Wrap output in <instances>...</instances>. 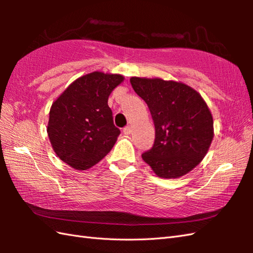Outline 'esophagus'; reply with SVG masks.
Returning <instances> with one entry per match:
<instances>
[{
  "instance_id": "34e87169",
  "label": "esophagus",
  "mask_w": 253,
  "mask_h": 253,
  "mask_svg": "<svg viewBox=\"0 0 253 253\" xmlns=\"http://www.w3.org/2000/svg\"><path fill=\"white\" fill-rule=\"evenodd\" d=\"M123 132L125 133V135H130V133H131V127L130 126H126L123 129Z\"/></svg>"
}]
</instances>
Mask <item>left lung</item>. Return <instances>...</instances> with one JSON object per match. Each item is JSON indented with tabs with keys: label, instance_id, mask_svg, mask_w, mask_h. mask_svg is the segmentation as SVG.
<instances>
[{
	"label": "left lung",
	"instance_id": "obj_1",
	"mask_svg": "<svg viewBox=\"0 0 253 253\" xmlns=\"http://www.w3.org/2000/svg\"><path fill=\"white\" fill-rule=\"evenodd\" d=\"M155 127L153 147L142 160L159 177L178 178L206 157L213 139V117L202 96L189 85L160 78L131 77Z\"/></svg>",
	"mask_w": 253,
	"mask_h": 253
}]
</instances>
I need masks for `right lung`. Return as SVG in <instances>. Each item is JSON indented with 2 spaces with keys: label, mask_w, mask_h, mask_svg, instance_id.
<instances>
[{
  "label": "right lung",
  "mask_w": 253,
  "mask_h": 253,
  "mask_svg": "<svg viewBox=\"0 0 253 253\" xmlns=\"http://www.w3.org/2000/svg\"><path fill=\"white\" fill-rule=\"evenodd\" d=\"M123 80L122 75L93 72L75 80L53 102L47 135L57 157L73 169L92 168L114 147L121 130L107 100Z\"/></svg>",
  "instance_id": "1"
}]
</instances>
